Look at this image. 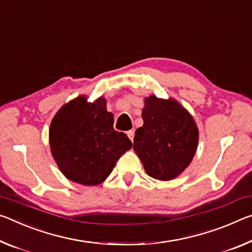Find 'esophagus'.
I'll return each instance as SVG.
<instances>
[{
	"label": "esophagus",
	"mask_w": 252,
	"mask_h": 252,
	"mask_svg": "<svg viewBox=\"0 0 252 252\" xmlns=\"http://www.w3.org/2000/svg\"><path fill=\"white\" fill-rule=\"evenodd\" d=\"M127 136H128V138L130 139L131 142H133V139H134V131L133 130H128V131H127Z\"/></svg>",
	"instance_id": "esophagus-1"
}]
</instances>
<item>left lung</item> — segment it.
Listing matches in <instances>:
<instances>
[{"instance_id": "left-lung-1", "label": "left lung", "mask_w": 252, "mask_h": 252, "mask_svg": "<svg viewBox=\"0 0 252 252\" xmlns=\"http://www.w3.org/2000/svg\"><path fill=\"white\" fill-rule=\"evenodd\" d=\"M142 117L143 126L135 131V153L153 179H175L196 152L199 130L194 119L174 99L165 100L154 94L145 99Z\"/></svg>"}]
</instances>
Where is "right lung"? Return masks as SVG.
<instances>
[{
    "instance_id": "right-lung-1",
    "label": "right lung",
    "mask_w": 252,
    "mask_h": 252,
    "mask_svg": "<svg viewBox=\"0 0 252 252\" xmlns=\"http://www.w3.org/2000/svg\"><path fill=\"white\" fill-rule=\"evenodd\" d=\"M114 115L106 99L88 102L79 96L53 117L49 139L53 158L63 175L82 185H98L113 171L123 153L131 148L125 133L114 129Z\"/></svg>"
}]
</instances>
